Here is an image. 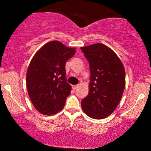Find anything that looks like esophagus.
<instances>
[{"instance_id": "obj_1", "label": "esophagus", "mask_w": 151, "mask_h": 151, "mask_svg": "<svg viewBox=\"0 0 151 151\" xmlns=\"http://www.w3.org/2000/svg\"><path fill=\"white\" fill-rule=\"evenodd\" d=\"M77 88H78V85H73V86H72V88H73V90H76Z\"/></svg>"}]
</instances>
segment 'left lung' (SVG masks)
<instances>
[{
	"label": "left lung",
	"instance_id": "8db88e82",
	"mask_svg": "<svg viewBox=\"0 0 151 151\" xmlns=\"http://www.w3.org/2000/svg\"><path fill=\"white\" fill-rule=\"evenodd\" d=\"M89 63L91 77L88 96L82 109L93 119L108 117L120 102L125 88V69L112 49L102 43L80 47Z\"/></svg>",
	"mask_w": 151,
	"mask_h": 151
}]
</instances>
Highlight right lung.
Here are the masks:
<instances>
[{
  "mask_svg": "<svg viewBox=\"0 0 151 151\" xmlns=\"http://www.w3.org/2000/svg\"><path fill=\"white\" fill-rule=\"evenodd\" d=\"M76 51L53 40L43 45L32 58L26 85L33 105L42 114L52 115L64 108L71 91L67 82L65 64Z\"/></svg>",
  "mask_w": 151,
  "mask_h": 151,
  "instance_id": "obj_1",
  "label": "right lung"
}]
</instances>
